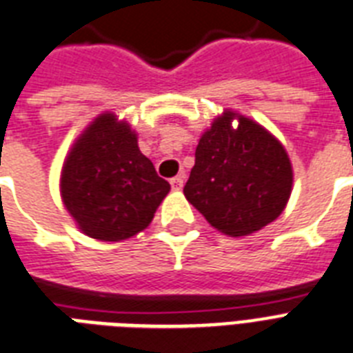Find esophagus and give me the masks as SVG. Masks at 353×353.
<instances>
[{
    "label": "esophagus",
    "mask_w": 353,
    "mask_h": 353,
    "mask_svg": "<svg viewBox=\"0 0 353 353\" xmlns=\"http://www.w3.org/2000/svg\"><path fill=\"white\" fill-rule=\"evenodd\" d=\"M183 183H185V176H183V174H179V176H176V177H172L170 179L172 190H181Z\"/></svg>",
    "instance_id": "1"
}]
</instances>
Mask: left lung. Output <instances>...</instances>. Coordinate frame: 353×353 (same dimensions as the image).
<instances>
[{"label": "left lung", "instance_id": "8db88e82", "mask_svg": "<svg viewBox=\"0 0 353 353\" xmlns=\"http://www.w3.org/2000/svg\"><path fill=\"white\" fill-rule=\"evenodd\" d=\"M292 185L290 157L279 139L226 108L203 132L183 192L216 230L243 237L276 221L290 199Z\"/></svg>", "mask_w": 353, "mask_h": 353}]
</instances>
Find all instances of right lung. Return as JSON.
I'll return each instance as SVG.
<instances>
[{
  "label": "right lung",
  "instance_id": "1",
  "mask_svg": "<svg viewBox=\"0 0 353 353\" xmlns=\"http://www.w3.org/2000/svg\"><path fill=\"white\" fill-rule=\"evenodd\" d=\"M59 192L85 236L117 243L150 225L170 185L141 154L136 130L105 112L79 134L65 157Z\"/></svg>",
  "mask_w": 353,
  "mask_h": 353
}]
</instances>
